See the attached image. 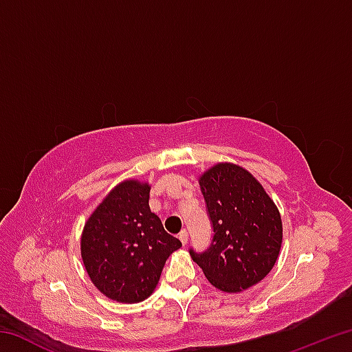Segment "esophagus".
<instances>
[{"mask_svg": "<svg viewBox=\"0 0 352 352\" xmlns=\"http://www.w3.org/2000/svg\"><path fill=\"white\" fill-rule=\"evenodd\" d=\"M178 239L182 241L183 245H186V243H188V231L186 230H182L180 233H178Z\"/></svg>", "mask_w": 352, "mask_h": 352, "instance_id": "1", "label": "esophagus"}]
</instances>
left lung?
Returning a JSON list of instances; mask_svg holds the SVG:
<instances>
[{"instance_id": "obj_1", "label": "left lung", "mask_w": 352, "mask_h": 352, "mask_svg": "<svg viewBox=\"0 0 352 352\" xmlns=\"http://www.w3.org/2000/svg\"><path fill=\"white\" fill-rule=\"evenodd\" d=\"M212 228L210 247L189 248L212 285L241 292L264 279L278 259L283 223L258 180L236 164L220 163L200 177Z\"/></svg>"}]
</instances>
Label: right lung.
Masks as SVG:
<instances>
[{
    "label": "right lung",
    "instance_id": "1",
    "mask_svg": "<svg viewBox=\"0 0 352 352\" xmlns=\"http://www.w3.org/2000/svg\"><path fill=\"white\" fill-rule=\"evenodd\" d=\"M147 183L124 182L107 195L82 233L83 265L93 284L119 302H140L160 281L166 259L182 247L148 206Z\"/></svg>",
    "mask_w": 352,
    "mask_h": 352
}]
</instances>
